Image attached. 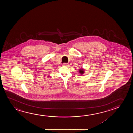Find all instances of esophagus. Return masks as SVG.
Masks as SVG:
<instances>
[{
  "instance_id": "esophagus-1",
  "label": "esophagus",
  "mask_w": 133,
  "mask_h": 133,
  "mask_svg": "<svg viewBox=\"0 0 133 133\" xmlns=\"http://www.w3.org/2000/svg\"><path fill=\"white\" fill-rule=\"evenodd\" d=\"M68 64H69L68 63H64V64H63V65L64 66H67L68 65Z\"/></svg>"
}]
</instances>
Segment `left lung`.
I'll list each match as a JSON object with an SVG mask.
<instances>
[{
	"instance_id": "left-lung-1",
	"label": "left lung",
	"mask_w": 133,
	"mask_h": 133,
	"mask_svg": "<svg viewBox=\"0 0 133 133\" xmlns=\"http://www.w3.org/2000/svg\"><path fill=\"white\" fill-rule=\"evenodd\" d=\"M84 69H80L79 70V73H80V75H83V74H84Z\"/></svg>"
}]
</instances>
